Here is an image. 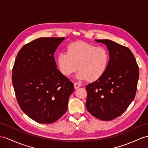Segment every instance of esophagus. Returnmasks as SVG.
Instances as JSON below:
<instances>
[{"instance_id":"obj_1","label":"esophagus","mask_w":148,"mask_h":148,"mask_svg":"<svg viewBox=\"0 0 148 148\" xmlns=\"http://www.w3.org/2000/svg\"><path fill=\"white\" fill-rule=\"evenodd\" d=\"M81 86H82V84H80V83H78V82H75L74 83V87H75V89L80 87Z\"/></svg>"}]
</instances>
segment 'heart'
I'll return each mask as SVG.
<instances>
[{"label": "heart", "mask_w": 148, "mask_h": 148, "mask_svg": "<svg viewBox=\"0 0 148 148\" xmlns=\"http://www.w3.org/2000/svg\"><path fill=\"white\" fill-rule=\"evenodd\" d=\"M109 61V54L106 48L82 41L71 43L67 52L60 53L57 58L59 70L64 76H70L78 68V80L90 81H95L103 76Z\"/></svg>", "instance_id": "b5f03b06"}]
</instances>
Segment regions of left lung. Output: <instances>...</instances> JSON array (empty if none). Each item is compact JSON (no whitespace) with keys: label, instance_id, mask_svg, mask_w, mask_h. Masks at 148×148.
<instances>
[{"label":"left lung","instance_id":"left-lung-1","mask_svg":"<svg viewBox=\"0 0 148 148\" xmlns=\"http://www.w3.org/2000/svg\"><path fill=\"white\" fill-rule=\"evenodd\" d=\"M106 45L110 61L103 76L86 86V109L102 121L114 119L134 100L139 79V67L128 48L109 39H95Z\"/></svg>","mask_w":148,"mask_h":148}]
</instances>
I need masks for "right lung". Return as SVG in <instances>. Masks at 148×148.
<instances>
[{"label":"right lung","instance_id":"add662e5","mask_svg":"<svg viewBox=\"0 0 148 148\" xmlns=\"http://www.w3.org/2000/svg\"><path fill=\"white\" fill-rule=\"evenodd\" d=\"M64 38H40L17 53L12 80L21 109L32 120L51 124L65 114L73 84L57 69L54 53Z\"/></svg>","mask_w":148,"mask_h":148}]
</instances>
